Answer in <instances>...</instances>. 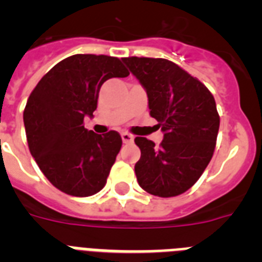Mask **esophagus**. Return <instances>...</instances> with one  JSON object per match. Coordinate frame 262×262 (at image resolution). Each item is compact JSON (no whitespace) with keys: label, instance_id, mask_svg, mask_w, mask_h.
<instances>
[{"label":"esophagus","instance_id":"esophagus-1","mask_svg":"<svg viewBox=\"0 0 262 262\" xmlns=\"http://www.w3.org/2000/svg\"><path fill=\"white\" fill-rule=\"evenodd\" d=\"M122 140H123L124 144H129V143L134 142V136L128 133L122 134Z\"/></svg>","mask_w":262,"mask_h":262}]
</instances>
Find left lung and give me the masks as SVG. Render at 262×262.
Masks as SVG:
<instances>
[{
    "instance_id": "obj_1",
    "label": "left lung",
    "mask_w": 262,
    "mask_h": 262,
    "mask_svg": "<svg viewBox=\"0 0 262 262\" xmlns=\"http://www.w3.org/2000/svg\"><path fill=\"white\" fill-rule=\"evenodd\" d=\"M122 60L147 92L149 115L164 133L160 147L147 138L135 139L142 152L135 164L136 180L152 195H180L198 181L214 154L221 122L214 97L173 61Z\"/></svg>"
}]
</instances>
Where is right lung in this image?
Here are the masks:
<instances>
[{
	"mask_svg": "<svg viewBox=\"0 0 262 262\" xmlns=\"http://www.w3.org/2000/svg\"><path fill=\"white\" fill-rule=\"evenodd\" d=\"M128 75L118 57L73 55L48 71L30 94L23 111L30 152L62 193L89 196L106 185L122 138L117 131H89L84 118H93L105 81Z\"/></svg>",
	"mask_w": 262,
	"mask_h": 262,
	"instance_id": "right-lung-1",
	"label": "right lung"
}]
</instances>
